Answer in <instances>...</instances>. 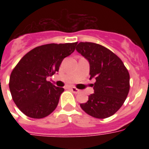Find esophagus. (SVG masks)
<instances>
[{
	"instance_id": "34e87169",
	"label": "esophagus",
	"mask_w": 149,
	"mask_h": 149,
	"mask_svg": "<svg viewBox=\"0 0 149 149\" xmlns=\"http://www.w3.org/2000/svg\"><path fill=\"white\" fill-rule=\"evenodd\" d=\"M70 90H71V91H72L74 93H77L79 92V89L76 88V87H74V86H71V87H70Z\"/></svg>"
}]
</instances>
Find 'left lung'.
Returning a JSON list of instances; mask_svg holds the SVG:
<instances>
[{
    "mask_svg": "<svg viewBox=\"0 0 149 149\" xmlns=\"http://www.w3.org/2000/svg\"><path fill=\"white\" fill-rule=\"evenodd\" d=\"M77 51L90 63L91 79L94 93L89 96L81 108L93 118L111 117L120 108L130 89V76L127 68L117 55L103 45L93 42H79Z\"/></svg>",
    "mask_w": 149,
    "mask_h": 149,
    "instance_id": "obj_1",
    "label": "left lung"
}]
</instances>
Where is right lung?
<instances>
[{
    "instance_id": "obj_1",
    "label": "right lung",
    "mask_w": 149,
    "mask_h": 149,
    "mask_svg": "<svg viewBox=\"0 0 149 149\" xmlns=\"http://www.w3.org/2000/svg\"><path fill=\"white\" fill-rule=\"evenodd\" d=\"M77 42L46 44L25 54L10 73L11 97L25 115L31 118L47 117L56 108L64 91L46 80L58 72L63 58L74 52Z\"/></svg>"
}]
</instances>
